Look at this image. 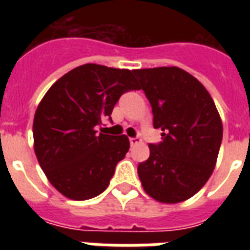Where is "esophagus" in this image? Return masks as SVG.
<instances>
[{"label": "esophagus", "mask_w": 250, "mask_h": 250, "mask_svg": "<svg viewBox=\"0 0 250 250\" xmlns=\"http://www.w3.org/2000/svg\"><path fill=\"white\" fill-rule=\"evenodd\" d=\"M129 143H131V146H135V145H139L141 143L140 139H137V137H131L129 139Z\"/></svg>", "instance_id": "obj_1"}]
</instances>
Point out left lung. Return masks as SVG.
Masks as SVG:
<instances>
[{
  "mask_svg": "<svg viewBox=\"0 0 250 250\" xmlns=\"http://www.w3.org/2000/svg\"><path fill=\"white\" fill-rule=\"evenodd\" d=\"M133 74L153 110V125L164 141L150 144V156L137 167L152 198L178 204L197 193L213 174L223 125L206 88L182 68H140Z\"/></svg>",
  "mask_w": 250,
  "mask_h": 250,
  "instance_id": "obj_1",
  "label": "left lung"
}]
</instances>
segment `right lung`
I'll return each instance as SVG.
<instances>
[{"mask_svg":"<svg viewBox=\"0 0 250 250\" xmlns=\"http://www.w3.org/2000/svg\"><path fill=\"white\" fill-rule=\"evenodd\" d=\"M135 89L140 86L133 71L86 63L64 74L45 93L33 118V148L60 193L83 201L107 188L129 140L97 133L96 125L110 118L122 94Z\"/></svg>","mask_w":250,"mask_h":250,"instance_id":"right-lung-1","label":"right lung"}]
</instances>
